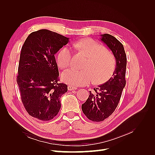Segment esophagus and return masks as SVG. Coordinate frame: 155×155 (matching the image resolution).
Segmentation results:
<instances>
[{
	"mask_svg": "<svg viewBox=\"0 0 155 155\" xmlns=\"http://www.w3.org/2000/svg\"><path fill=\"white\" fill-rule=\"evenodd\" d=\"M77 87H74L72 85H68V91H73V90H76Z\"/></svg>",
	"mask_w": 155,
	"mask_h": 155,
	"instance_id": "1",
	"label": "esophagus"
}]
</instances>
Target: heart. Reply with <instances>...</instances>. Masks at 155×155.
I'll use <instances>...</instances> for the list:
<instances>
[{
    "instance_id": "1",
    "label": "heart",
    "mask_w": 155,
    "mask_h": 155,
    "mask_svg": "<svg viewBox=\"0 0 155 155\" xmlns=\"http://www.w3.org/2000/svg\"><path fill=\"white\" fill-rule=\"evenodd\" d=\"M73 48L87 58L83 65V70H66L61 74L62 80L75 86H84L91 83H100L109 79L114 72L116 59L109 51L91 39H84L72 45ZM58 64L61 68H67L71 64L72 52L64 46L58 55Z\"/></svg>"
}]
</instances>
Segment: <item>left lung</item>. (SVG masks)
<instances>
[{
  "instance_id": "left-lung-1",
  "label": "left lung",
  "mask_w": 155,
  "mask_h": 155,
  "mask_svg": "<svg viewBox=\"0 0 155 155\" xmlns=\"http://www.w3.org/2000/svg\"><path fill=\"white\" fill-rule=\"evenodd\" d=\"M101 41L110 48L116 59V66L112 76L105 83L90 92L81 109L88 119L96 122L110 116L118 105L125 86L127 56L123 45L110 34L101 35Z\"/></svg>"
}]
</instances>
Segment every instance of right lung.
I'll list each match as a JSON object with an SVG mask.
<instances>
[{"label":"right lung","mask_w":155,"mask_h":155,"mask_svg":"<svg viewBox=\"0 0 155 155\" xmlns=\"http://www.w3.org/2000/svg\"><path fill=\"white\" fill-rule=\"evenodd\" d=\"M68 39L43 29L31 33L22 46L17 82L25 109L34 118L49 121L61 109L60 97L68 88L59 82L55 54Z\"/></svg>","instance_id":"add662e5"}]
</instances>
